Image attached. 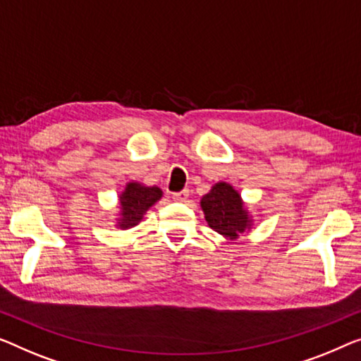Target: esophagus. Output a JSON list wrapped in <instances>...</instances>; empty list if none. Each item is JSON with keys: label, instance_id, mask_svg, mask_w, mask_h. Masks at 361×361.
<instances>
[{"label": "esophagus", "instance_id": "1", "mask_svg": "<svg viewBox=\"0 0 361 361\" xmlns=\"http://www.w3.org/2000/svg\"><path fill=\"white\" fill-rule=\"evenodd\" d=\"M173 201L176 202H186V199L190 197V191L188 190H183V191H178V192H173Z\"/></svg>", "mask_w": 361, "mask_h": 361}]
</instances>
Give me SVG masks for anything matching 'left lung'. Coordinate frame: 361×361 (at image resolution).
<instances>
[{"instance_id": "left-lung-1", "label": "left lung", "mask_w": 361, "mask_h": 361, "mask_svg": "<svg viewBox=\"0 0 361 361\" xmlns=\"http://www.w3.org/2000/svg\"><path fill=\"white\" fill-rule=\"evenodd\" d=\"M201 207L209 227L230 240L238 238L245 230L251 228L252 220L245 211L238 191L228 183H217L201 199Z\"/></svg>"}]
</instances>
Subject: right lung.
Returning <instances> with one entry per match:
<instances>
[{
    "mask_svg": "<svg viewBox=\"0 0 361 361\" xmlns=\"http://www.w3.org/2000/svg\"><path fill=\"white\" fill-rule=\"evenodd\" d=\"M162 197V190L157 186H144L141 183H128L120 196L121 217L118 219L120 228L126 230L141 222L144 214Z\"/></svg>",
    "mask_w": 361,
    "mask_h": 361,
    "instance_id": "right-lung-1",
    "label": "right lung"
}]
</instances>
